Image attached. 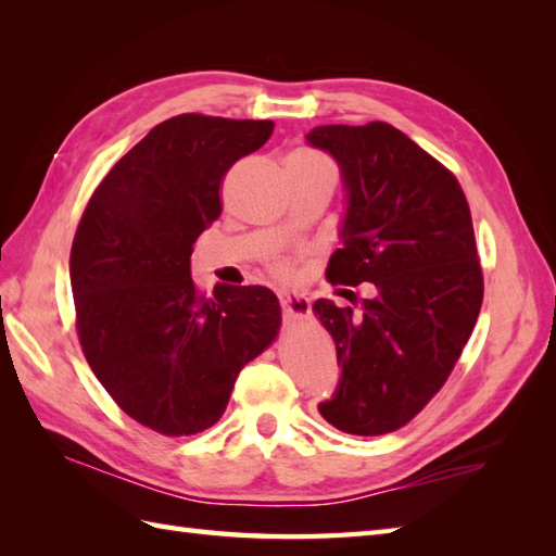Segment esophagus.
I'll return each mask as SVG.
<instances>
[{"instance_id":"1","label":"esophagus","mask_w":556,"mask_h":556,"mask_svg":"<svg viewBox=\"0 0 556 556\" xmlns=\"http://www.w3.org/2000/svg\"><path fill=\"white\" fill-rule=\"evenodd\" d=\"M281 311L289 320H303V317L311 315V301L303 296V293H291V291H279Z\"/></svg>"}]
</instances>
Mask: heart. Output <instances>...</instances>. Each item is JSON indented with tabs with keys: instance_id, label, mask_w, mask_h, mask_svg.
Wrapping results in <instances>:
<instances>
[{
	"instance_id": "obj_1",
	"label": "heart",
	"mask_w": 556,
	"mask_h": 556,
	"mask_svg": "<svg viewBox=\"0 0 556 556\" xmlns=\"http://www.w3.org/2000/svg\"><path fill=\"white\" fill-rule=\"evenodd\" d=\"M296 160H308V162H323V164H327L325 160H320V157H315V155H305V152H301V155H293ZM271 269H275V275L277 277H291L293 275V267L289 265V263H285V260H281V263H275L271 265Z\"/></svg>"
}]
</instances>
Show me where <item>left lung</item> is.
I'll list each match as a JSON object with an SVG mask.
<instances>
[{
    "label": "left lung",
    "mask_w": 556,
    "mask_h": 556,
    "mask_svg": "<svg viewBox=\"0 0 556 556\" xmlns=\"http://www.w3.org/2000/svg\"><path fill=\"white\" fill-rule=\"evenodd\" d=\"M339 164L349 195L332 285L370 281L361 313L315 301L337 344L341 380L320 408L361 437L404 428L440 392L473 332L482 267L456 176L384 122L317 126L305 136Z\"/></svg>",
    "instance_id": "left-lung-1"
}]
</instances>
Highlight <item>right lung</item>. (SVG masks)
<instances>
[{
    "mask_svg": "<svg viewBox=\"0 0 556 556\" xmlns=\"http://www.w3.org/2000/svg\"><path fill=\"white\" fill-rule=\"evenodd\" d=\"M271 122L179 114L157 124L90 195L71 245V291L86 361L126 416L167 437L212 428L245 363L281 325L265 287L191 279L198 236L222 215L233 162Z\"/></svg>",
    "mask_w": 556,
    "mask_h": 556,
    "instance_id": "right-lung-1",
    "label": "right lung"
}]
</instances>
